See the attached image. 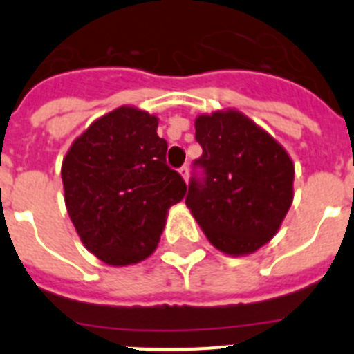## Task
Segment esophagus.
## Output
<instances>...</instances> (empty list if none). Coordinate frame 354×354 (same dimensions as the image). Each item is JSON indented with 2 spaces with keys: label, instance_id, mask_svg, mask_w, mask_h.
<instances>
[{
  "label": "esophagus",
  "instance_id": "obj_1",
  "mask_svg": "<svg viewBox=\"0 0 354 354\" xmlns=\"http://www.w3.org/2000/svg\"><path fill=\"white\" fill-rule=\"evenodd\" d=\"M179 171H180V175H183V177H184V180L189 179V167H187V165H184V167H180Z\"/></svg>",
  "mask_w": 354,
  "mask_h": 354
}]
</instances>
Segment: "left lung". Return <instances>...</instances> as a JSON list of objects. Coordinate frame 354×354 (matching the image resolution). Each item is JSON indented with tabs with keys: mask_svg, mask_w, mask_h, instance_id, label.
<instances>
[{
	"mask_svg": "<svg viewBox=\"0 0 354 354\" xmlns=\"http://www.w3.org/2000/svg\"><path fill=\"white\" fill-rule=\"evenodd\" d=\"M202 156L193 161L186 205L207 239L228 255L266 245L292 204L294 165L282 145L239 111L195 120Z\"/></svg>",
	"mask_w": 354,
	"mask_h": 354,
	"instance_id": "1",
	"label": "left lung"
}]
</instances>
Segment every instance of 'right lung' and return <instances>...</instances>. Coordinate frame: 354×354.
<instances>
[{
    "label": "right lung",
    "mask_w": 354,
    "mask_h": 354,
    "mask_svg": "<svg viewBox=\"0 0 354 354\" xmlns=\"http://www.w3.org/2000/svg\"><path fill=\"white\" fill-rule=\"evenodd\" d=\"M158 118L118 108L72 143L62 167L65 205L83 245L111 266L136 264L154 252L168 209L186 183L167 165Z\"/></svg>",
    "instance_id": "obj_1"
}]
</instances>
